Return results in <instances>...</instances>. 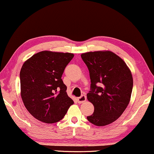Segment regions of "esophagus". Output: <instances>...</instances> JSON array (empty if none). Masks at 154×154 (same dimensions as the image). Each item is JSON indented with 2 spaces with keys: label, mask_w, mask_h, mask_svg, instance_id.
Wrapping results in <instances>:
<instances>
[{
  "label": "esophagus",
  "mask_w": 154,
  "mask_h": 154,
  "mask_svg": "<svg viewBox=\"0 0 154 154\" xmlns=\"http://www.w3.org/2000/svg\"><path fill=\"white\" fill-rule=\"evenodd\" d=\"M77 100L79 103H84L86 100V96H85V95H81V96H80V97L77 98Z\"/></svg>",
  "instance_id": "1"
}]
</instances>
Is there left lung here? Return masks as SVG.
Listing matches in <instances>:
<instances>
[{
    "instance_id": "left-lung-1",
    "label": "left lung",
    "mask_w": 154,
    "mask_h": 154,
    "mask_svg": "<svg viewBox=\"0 0 154 154\" xmlns=\"http://www.w3.org/2000/svg\"><path fill=\"white\" fill-rule=\"evenodd\" d=\"M88 68L91 90L87 98L94 106L88 121L103 126L117 120L129 103L133 89L131 72L123 60L109 51L81 54Z\"/></svg>"
}]
</instances>
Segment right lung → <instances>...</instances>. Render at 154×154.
Instances as JSON below:
<instances>
[{"label":"right lung","instance_id":"add662e5","mask_svg":"<svg viewBox=\"0 0 154 154\" xmlns=\"http://www.w3.org/2000/svg\"><path fill=\"white\" fill-rule=\"evenodd\" d=\"M70 53L44 51L34 54L20 72V95L26 109L42 122L61 120L73 104L61 76L73 58Z\"/></svg>","mask_w":154,"mask_h":154}]
</instances>
